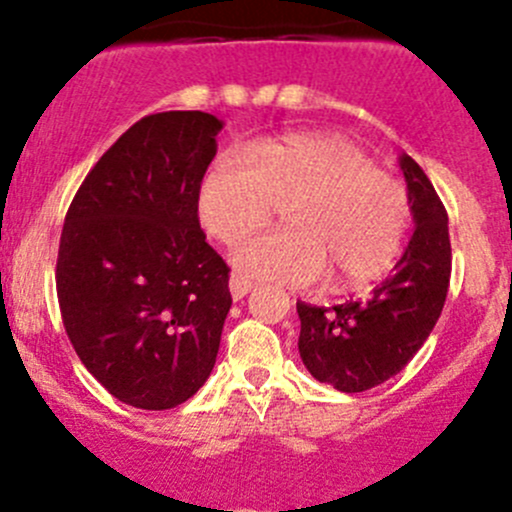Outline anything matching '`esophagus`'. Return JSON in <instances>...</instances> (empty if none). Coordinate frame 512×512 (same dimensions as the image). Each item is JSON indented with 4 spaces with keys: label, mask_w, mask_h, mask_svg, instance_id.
Listing matches in <instances>:
<instances>
[{
    "label": "esophagus",
    "mask_w": 512,
    "mask_h": 512,
    "mask_svg": "<svg viewBox=\"0 0 512 512\" xmlns=\"http://www.w3.org/2000/svg\"><path fill=\"white\" fill-rule=\"evenodd\" d=\"M250 289H252L250 277H245V275H242V272H232V275H230V292H232V297L242 299L247 292H250Z\"/></svg>",
    "instance_id": "obj_1"
}]
</instances>
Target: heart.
<instances>
[{
	"instance_id": "b5f03b06",
	"label": "heart",
	"mask_w": 512,
	"mask_h": 512,
	"mask_svg": "<svg viewBox=\"0 0 512 512\" xmlns=\"http://www.w3.org/2000/svg\"><path fill=\"white\" fill-rule=\"evenodd\" d=\"M289 227L257 232L235 247L250 275L307 287L327 272L337 292L384 277L411 230L409 193L337 133H285L247 153L225 151L200 185V218L235 242L284 205Z\"/></svg>"
}]
</instances>
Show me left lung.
<instances>
[{
    "mask_svg": "<svg viewBox=\"0 0 512 512\" xmlns=\"http://www.w3.org/2000/svg\"><path fill=\"white\" fill-rule=\"evenodd\" d=\"M416 230L394 272L359 302H297L299 356L317 381L344 394L399 374L436 327L451 282L448 213L411 156L399 158Z\"/></svg>",
    "mask_w": 512,
    "mask_h": 512,
    "instance_id": "left-lung-1",
    "label": "left lung"
}]
</instances>
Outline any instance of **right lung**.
Segmentation results:
<instances>
[{
    "mask_svg": "<svg viewBox=\"0 0 512 512\" xmlns=\"http://www.w3.org/2000/svg\"><path fill=\"white\" fill-rule=\"evenodd\" d=\"M223 121L163 111L133 123L86 175L56 260L76 354L118 401L165 411L208 381L230 312V267L205 242L200 183Z\"/></svg>",
    "mask_w": 512,
    "mask_h": 512,
    "instance_id": "right-lung-1",
    "label": "right lung"
}]
</instances>
